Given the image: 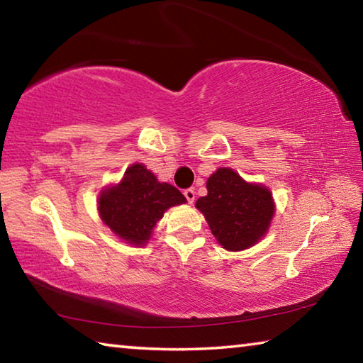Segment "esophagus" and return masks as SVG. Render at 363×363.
Instances as JSON below:
<instances>
[{
  "label": "esophagus",
  "mask_w": 363,
  "mask_h": 363,
  "mask_svg": "<svg viewBox=\"0 0 363 363\" xmlns=\"http://www.w3.org/2000/svg\"><path fill=\"white\" fill-rule=\"evenodd\" d=\"M184 195H186V199H187L189 203L192 205L194 201H195V190L194 189H186V190H184Z\"/></svg>",
  "instance_id": "obj_1"
}]
</instances>
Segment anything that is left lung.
<instances>
[{
  "label": "left lung",
  "instance_id": "8db88e82",
  "mask_svg": "<svg viewBox=\"0 0 363 363\" xmlns=\"http://www.w3.org/2000/svg\"><path fill=\"white\" fill-rule=\"evenodd\" d=\"M208 195L196 200L211 233L227 251L251 248L266 235L275 214L272 192L247 182L232 168H218L206 181Z\"/></svg>",
  "mask_w": 363,
  "mask_h": 363
}]
</instances>
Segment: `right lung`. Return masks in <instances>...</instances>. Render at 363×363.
Listing matches in <instances>:
<instances>
[{
    "instance_id": "obj_1",
    "label": "right lung",
    "mask_w": 363,
    "mask_h": 363,
    "mask_svg": "<svg viewBox=\"0 0 363 363\" xmlns=\"http://www.w3.org/2000/svg\"><path fill=\"white\" fill-rule=\"evenodd\" d=\"M186 196L143 163H134L120 182L101 190L97 210L102 223L125 243L145 247L164 211L186 203Z\"/></svg>"
}]
</instances>
